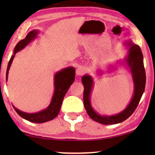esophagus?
Instances as JSON below:
<instances>
[{
    "label": "esophagus",
    "instance_id": "esophagus-1",
    "mask_svg": "<svg viewBox=\"0 0 155 155\" xmlns=\"http://www.w3.org/2000/svg\"><path fill=\"white\" fill-rule=\"evenodd\" d=\"M85 73V68L82 66H79L76 69V75L80 76V75H82L83 74Z\"/></svg>",
    "mask_w": 155,
    "mask_h": 155
}]
</instances>
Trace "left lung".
Listing matches in <instances>:
<instances>
[{"label": "left lung", "instance_id": "1", "mask_svg": "<svg viewBox=\"0 0 155 155\" xmlns=\"http://www.w3.org/2000/svg\"><path fill=\"white\" fill-rule=\"evenodd\" d=\"M125 45L128 48V51L123 62L126 66L128 68L132 75L134 92L129 104L121 112L112 116H103L97 113L91 105L90 101L91 93L94 86V80L89 75H84L82 78V82L84 86L83 102L84 108L89 116L94 121L99 124L112 125L119 124L126 120L135 111L145 91L146 75L142 51L138 45L133 44L130 40L128 41V42L126 41ZM101 72L99 71V73L101 74Z\"/></svg>", "mask_w": 155, "mask_h": 155}]
</instances>
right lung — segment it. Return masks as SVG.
<instances>
[{"label":"right lung","instance_id":"add662e5","mask_svg":"<svg viewBox=\"0 0 155 155\" xmlns=\"http://www.w3.org/2000/svg\"><path fill=\"white\" fill-rule=\"evenodd\" d=\"M39 31L32 30L27 34L25 39L21 40L17 44L14 48V54L10 58L8 63L7 72H6V82L8 80V71L11 66L12 61L18 51L23 49L29 42H31L37 37ZM75 77V70L73 67L65 68L61 71L57 72L54 75V93L52 97L51 101L50 104L45 109L41 110L37 113L29 114L23 112L19 110L12 105L15 111L21 117L25 118L29 121L36 123V124H41L49 120H51L56 118L60 111L61 104H62L63 98L68 90L70 86L73 83Z\"/></svg>","mask_w":155,"mask_h":155}]
</instances>
